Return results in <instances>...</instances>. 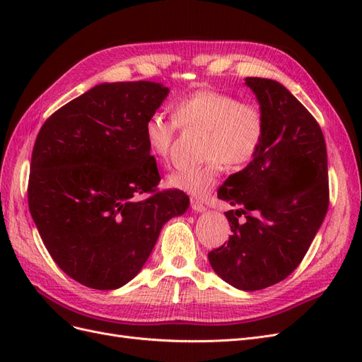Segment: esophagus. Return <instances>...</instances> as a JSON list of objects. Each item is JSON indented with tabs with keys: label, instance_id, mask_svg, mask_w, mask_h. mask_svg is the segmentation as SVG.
<instances>
[{
	"label": "esophagus",
	"instance_id": "1",
	"mask_svg": "<svg viewBox=\"0 0 362 362\" xmlns=\"http://www.w3.org/2000/svg\"><path fill=\"white\" fill-rule=\"evenodd\" d=\"M190 206L193 208V210H194L196 213H202V211H205V205H204L201 201L194 199V198H192V199H190Z\"/></svg>",
	"mask_w": 362,
	"mask_h": 362
}]
</instances>
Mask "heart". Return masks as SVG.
I'll return each mask as SVG.
<instances>
[{
	"mask_svg": "<svg viewBox=\"0 0 362 362\" xmlns=\"http://www.w3.org/2000/svg\"><path fill=\"white\" fill-rule=\"evenodd\" d=\"M178 128L204 129V163L193 169H180L169 175L170 187L193 198H204L221 180L225 164L242 169L254 160L266 137L267 119L255 101L202 89L178 98L172 105V117L151 115L144 125L149 152L158 160L170 157Z\"/></svg>",
	"mask_w": 362,
	"mask_h": 362,
	"instance_id": "obj_1",
	"label": "heart"
}]
</instances>
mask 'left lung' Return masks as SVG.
I'll list each match as a JSON object with an SVG mask.
<instances>
[{
  "label": "left lung",
  "instance_id": "8db88e82",
  "mask_svg": "<svg viewBox=\"0 0 362 362\" xmlns=\"http://www.w3.org/2000/svg\"><path fill=\"white\" fill-rule=\"evenodd\" d=\"M266 113L258 156L217 192L233 235L208 254L213 270L238 290L278 284L300 264L329 206L327 152L314 116L278 81L247 76Z\"/></svg>",
  "mask_w": 362,
  "mask_h": 362
}]
</instances>
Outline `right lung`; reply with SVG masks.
Wrapping results in <instances>:
<instances>
[{
    "label": "right lung",
    "instance_id": "add662e5",
    "mask_svg": "<svg viewBox=\"0 0 362 362\" xmlns=\"http://www.w3.org/2000/svg\"><path fill=\"white\" fill-rule=\"evenodd\" d=\"M168 93L152 81L98 84L52 113L36 137L30 213L56 264L86 287L125 286L163 225L187 210L184 192L158 190L144 137ZM144 192L150 196L139 200Z\"/></svg>",
    "mask_w": 362,
    "mask_h": 362
}]
</instances>
